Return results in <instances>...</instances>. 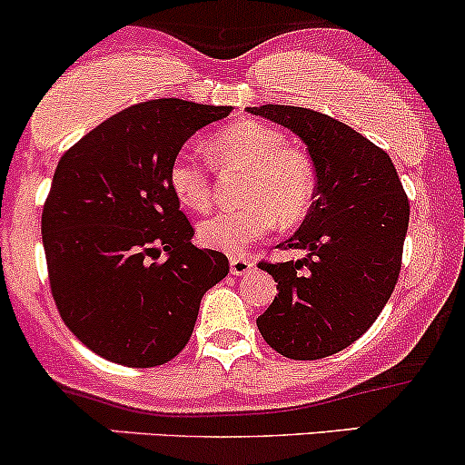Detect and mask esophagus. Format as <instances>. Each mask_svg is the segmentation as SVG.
<instances>
[{
    "label": "esophagus",
    "instance_id": "34e87169",
    "mask_svg": "<svg viewBox=\"0 0 465 465\" xmlns=\"http://www.w3.org/2000/svg\"><path fill=\"white\" fill-rule=\"evenodd\" d=\"M252 268H254L252 257H232L231 259V272L232 274H237V276L248 274Z\"/></svg>",
    "mask_w": 465,
    "mask_h": 465
}]
</instances>
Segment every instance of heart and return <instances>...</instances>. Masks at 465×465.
Here are the masks:
<instances>
[{
  "instance_id": "1",
  "label": "heart",
  "mask_w": 465,
  "mask_h": 465,
  "mask_svg": "<svg viewBox=\"0 0 465 465\" xmlns=\"http://www.w3.org/2000/svg\"><path fill=\"white\" fill-rule=\"evenodd\" d=\"M206 149L222 171H246L242 184L246 204L217 213L197 228L206 248L243 254L279 222L294 226L307 217L316 195L314 163L301 149L288 147L279 129L246 120L213 135ZM169 186L191 211H208L213 204V171L195 155H175L169 166Z\"/></svg>"
}]
</instances>
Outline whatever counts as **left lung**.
I'll list each match as a JSON object with an SVG mask.
<instances>
[{"label":"left lung","instance_id":"obj_1","mask_svg":"<svg viewBox=\"0 0 465 465\" xmlns=\"http://www.w3.org/2000/svg\"><path fill=\"white\" fill-rule=\"evenodd\" d=\"M307 144L316 169L314 204L281 250L299 261H261L274 276L272 305L257 327L274 351L318 360L356 342L393 294L401 268L409 197L387 151L341 120L307 107H248Z\"/></svg>","mask_w":465,"mask_h":465}]
</instances>
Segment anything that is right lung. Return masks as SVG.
<instances>
[{
    "label": "right lung",
    "instance_id": "right-lung-1",
    "mask_svg": "<svg viewBox=\"0 0 465 465\" xmlns=\"http://www.w3.org/2000/svg\"><path fill=\"white\" fill-rule=\"evenodd\" d=\"M232 107L158 98L114 114L61 155L41 215L52 299L78 341L135 369L173 360L228 257L193 246L169 166Z\"/></svg>",
    "mask_w": 465,
    "mask_h": 465
}]
</instances>
